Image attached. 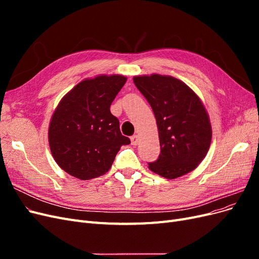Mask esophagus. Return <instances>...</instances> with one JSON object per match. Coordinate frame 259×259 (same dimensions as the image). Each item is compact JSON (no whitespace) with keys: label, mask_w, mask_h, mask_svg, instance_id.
Wrapping results in <instances>:
<instances>
[{"label":"esophagus","mask_w":259,"mask_h":259,"mask_svg":"<svg viewBox=\"0 0 259 259\" xmlns=\"http://www.w3.org/2000/svg\"><path fill=\"white\" fill-rule=\"evenodd\" d=\"M131 142H132V145L133 146H137L138 143H139V137L137 135H134L131 137Z\"/></svg>","instance_id":"34e87169"}]
</instances>
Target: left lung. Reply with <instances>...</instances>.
Here are the masks:
<instances>
[{
  "label": "left lung",
  "mask_w": 259,
  "mask_h": 259,
  "mask_svg": "<svg viewBox=\"0 0 259 259\" xmlns=\"http://www.w3.org/2000/svg\"><path fill=\"white\" fill-rule=\"evenodd\" d=\"M133 81L151 106L158 125L161 153L149 168L167 179L190 173L205 158L211 142L204 105L173 76L154 73L134 76Z\"/></svg>",
  "instance_id": "1"
}]
</instances>
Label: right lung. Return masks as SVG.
<instances>
[{
	"label": "right lung",
	"instance_id": "add662e5",
	"mask_svg": "<svg viewBox=\"0 0 259 259\" xmlns=\"http://www.w3.org/2000/svg\"><path fill=\"white\" fill-rule=\"evenodd\" d=\"M127 77L101 74L85 79L62 97L52 115L49 144L54 160L82 180L106 174L123 145L120 122L110 106Z\"/></svg>",
	"mask_w": 259,
	"mask_h": 259
}]
</instances>
